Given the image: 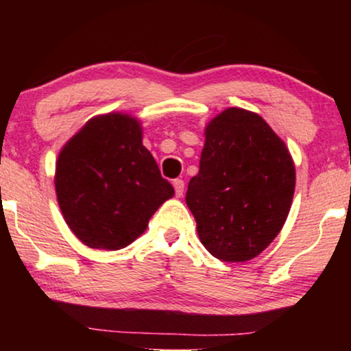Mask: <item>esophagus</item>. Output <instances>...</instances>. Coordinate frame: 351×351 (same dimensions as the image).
<instances>
[{
	"mask_svg": "<svg viewBox=\"0 0 351 351\" xmlns=\"http://www.w3.org/2000/svg\"><path fill=\"white\" fill-rule=\"evenodd\" d=\"M172 185H174V190H176V195L180 196L184 195V186H185V184H184V180L182 179H176L174 182H172Z\"/></svg>",
	"mask_w": 351,
	"mask_h": 351,
	"instance_id": "34e87169",
	"label": "esophagus"
}]
</instances>
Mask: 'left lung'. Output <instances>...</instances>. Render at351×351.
Wrapping results in <instances>:
<instances>
[{"mask_svg": "<svg viewBox=\"0 0 351 351\" xmlns=\"http://www.w3.org/2000/svg\"><path fill=\"white\" fill-rule=\"evenodd\" d=\"M186 206L203 246L223 262L256 257L281 232L295 189L286 143L257 113L227 108L204 129Z\"/></svg>", "mask_w": 351, "mask_h": 351, "instance_id": "left-lung-1", "label": "left lung"}]
</instances>
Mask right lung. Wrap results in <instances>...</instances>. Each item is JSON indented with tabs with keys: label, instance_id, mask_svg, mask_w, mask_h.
Returning a JSON list of instances; mask_svg holds the SVG:
<instances>
[{
	"label": "right lung",
	"instance_id": "1",
	"mask_svg": "<svg viewBox=\"0 0 351 351\" xmlns=\"http://www.w3.org/2000/svg\"><path fill=\"white\" fill-rule=\"evenodd\" d=\"M56 193L75 237L93 249L118 251L147 230L174 196L143 147L141 123L124 113L89 119L59 153Z\"/></svg>",
	"mask_w": 351,
	"mask_h": 351
}]
</instances>
